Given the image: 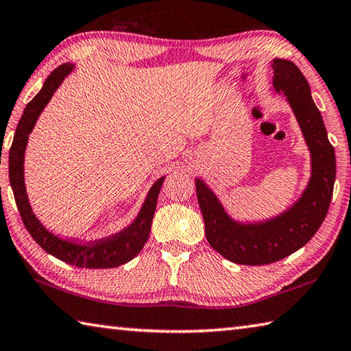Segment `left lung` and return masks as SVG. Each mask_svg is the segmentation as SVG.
Here are the masks:
<instances>
[{
    "mask_svg": "<svg viewBox=\"0 0 351 351\" xmlns=\"http://www.w3.org/2000/svg\"><path fill=\"white\" fill-rule=\"evenodd\" d=\"M273 87L284 93L310 150L311 175L301 197L275 218L238 222L222 207L218 196L196 178V196L206 224L208 244L234 264L264 265L281 261L304 247L326 219L336 178L335 149L330 144L321 112L307 80L295 62L271 61Z\"/></svg>",
    "mask_w": 351,
    "mask_h": 351,
    "instance_id": "left-lung-1",
    "label": "left lung"
}]
</instances>
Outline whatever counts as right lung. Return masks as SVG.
I'll use <instances>...</instances> for the list:
<instances>
[{
  "instance_id": "1",
  "label": "right lung",
  "mask_w": 351,
  "mask_h": 351,
  "mask_svg": "<svg viewBox=\"0 0 351 351\" xmlns=\"http://www.w3.org/2000/svg\"><path fill=\"white\" fill-rule=\"evenodd\" d=\"M75 69L73 64H62L55 69L49 78L44 81L43 88L36 93V97L25 106L23 117L15 130L14 143L9 150V181L16 207L20 210L21 219L30 237L36 241L43 250L58 258L62 263L81 267V269H113L125 263H129L143 250V247L150 234L152 221H154L159 190L162 187L164 176L150 187L147 197L143 204L141 210L130 226L123 230L93 242H76L70 239H62L49 232L36 218L34 210L30 207L29 196L25 192L24 184V155L27 147L29 135L40 117L44 107L52 99L56 88L61 86L66 76Z\"/></svg>"
}]
</instances>
